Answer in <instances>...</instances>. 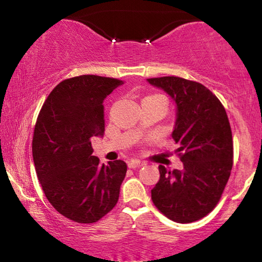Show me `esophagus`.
<instances>
[{"instance_id":"obj_1","label":"esophagus","mask_w":262,"mask_h":262,"mask_svg":"<svg viewBox=\"0 0 262 262\" xmlns=\"http://www.w3.org/2000/svg\"><path fill=\"white\" fill-rule=\"evenodd\" d=\"M145 164V162H143V161H139V160H131L128 161L127 166L128 168H139V167H143Z\"/></svg>"}]
</instances>
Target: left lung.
<instances>
[{
    "label": "left lung",
    "instance_id": "left-lung-1",
    "mask_svg": "<svg viewBox=\"0 0 262 262\" xmlns=\"http://www.w3.org/2000/svg\"><path fill=\"white\" fill-rule=\"evenodd\" d=\"M163 89L177 105L173 139L184 168L159 166L160 180L151 189L155 206L169 220L191 223L205 217L220 202L230 177L234 145L223 105L198 82L177 76L146 80Z\"/></svg>",
    "mask_w": 262,
    "mask_h": 262
}]
</instances>
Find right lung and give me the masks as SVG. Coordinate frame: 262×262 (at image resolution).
Here are the masks:
<instances>
[{"instance_id":"obj_1","label":"right lung","mask_w":262,"mask_h":262,"mask_svg":"<svg viewBox=\"0 0 262 262\" xmlns=\"http://www.w3.org/2000/svg\"><path fill=\"white\" fill-rule=\"evenodd\" d=\"M123 83L96 75L68 78L39 112L32 141L37 177L50 204L76 223L98 222L119 199L126 163L100 164L91 138L103 136V100Z\"/></svg>"}]
</instances>
